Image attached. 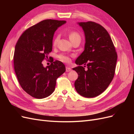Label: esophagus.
<instances>
[{
    "instance_id": "34e87169",
    "label": "esophagus",
    "mask_w": 134,
    "mask_h": 134,
    "mask_svg": "<svg viewBox=\"0 0 134 134\" xmlns=\"http://www.w3.org/2000/svg\"><path fill=\"white\" fill-rule=\"evenodd\" d=\"M71 70V68H69V67H68V66H66V72H69V71H70Z\"/></svg>"
}]
</instances>
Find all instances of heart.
<instances>
[{
	"label": "heart",
	"mask_w": 134,
	"mask_h": 134,
	"mask_svg": "<svg viewBox=\"0 0 134 134\" xmlns=\"http://www.w3.org/2000/svg\"><path fill=\"white\" fill-rule=\"evenodd\" d=\"M69 37L70 40L72 42L76 39H80V36L79 34L77 32L72 31V32H70V33L69 34ZM59 35L56 36L54 40V42H53L54 45H56V44H57V43L59 41ZM59 59L61 61V62H62L65 63L69 64V63H70L71 62L70 58L67 55H60L59 56Z\"/></svg>",
	"instance_id": "1"
}]
</instances>
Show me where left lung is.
I'll return each mask as SVG.
<instances>
[{"label":"left lung","instance_id":"left-lung-1","mask_svg":"<svg viewBox=\"0 0 134 134\" xmlns=\"http://www.w3.org/2000/svg\"><path fill=\"white\" fill-rule=\"evenodd\" d=\"M78 24L84 31L86 43L84 51L75 61L78 66L72 69L78 74L74 86L80 95L92 98L103 93L112 82L117 55L110 36L103 27L91 21Z\"/></svg>","mask_w":134,"mask_h":134}]
</instances>
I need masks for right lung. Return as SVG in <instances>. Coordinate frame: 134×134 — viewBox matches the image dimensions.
I'll return each instance as SVG.
<instances>
[{"label": "right lung", "mask_w": 134, "mask_h": 134, "mask_svg": "<svg viewBox=\"0 0 134 134\" xmlns=\"http://www.w3.org/2000/svg\"><path fill=\"white\" fill-rule=\"evenodd\" d=\"M65 21L46 19L27 29L15 46L14 68L23 90L34 98L42 99L54 92L56 79L65 71L64 64L58 60L43 66L52 51V40L58 28Z\"/></svg>", "instance_id": "obj_1"}]
</instances>
